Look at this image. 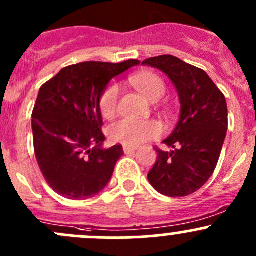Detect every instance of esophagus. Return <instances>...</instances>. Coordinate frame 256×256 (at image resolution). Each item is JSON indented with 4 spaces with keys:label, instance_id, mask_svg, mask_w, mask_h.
<instances>
[{
    "label": "esophagus",
    "instance_id": "esophagus-1",
    "mask_svg": "<svg viewBox=\"0 0 256 256\" xmlns=\"http://www.w3.org/2000/svg\"><path fill=\"white\" fill-rule=\"evenodd\" d=\"M124 152H125L126 154H134V152H135V147H132V146H126V144H124Z\"/></svg>",
    "mask_w": 256,
    "mask_h": 256
}]
</instances>
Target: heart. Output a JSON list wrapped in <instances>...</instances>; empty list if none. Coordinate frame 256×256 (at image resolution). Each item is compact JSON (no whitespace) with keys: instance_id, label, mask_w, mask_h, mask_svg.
I'll return each mask as SVG.
<instances>
[{"instance_id":"b5f03b06","label":"heart","mask_w":256,"mask_h":256,"mask_svg":"<svg viewBox=\"0 0 256 256\" xmlns=\"http://www.w3.org/2000/svg\"><path fill=\"white\" fill-rule=\"evenodd\" d=\"M131 84L144 98L151 102H157L166 92V85L158 76L150 72H141L130 78ZM118 88L110 85L100 99V112L104 118H112L118 109ZM162 134V126L154 120H135L122 118L112 124L109 128V136L114 142H120L126 146L138 147L146 141L158 138Z\"/></svg>"}]
</instances>
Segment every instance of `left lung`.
Masks as SVG:
<instances>
[{"instance_id": "1", "label": "left lung", "mask_w": 256, "mask_h": 256, "mask_svg": "<svg viewBox=\"0 0 256 256\" xmlns=\"http://www.w3.org/2000/svg\"><path fill=\"white\" fill-rule=\"evenodd\" d=\"M142 66L164 72L180 102L177 126L164 140L172 151L156 148L157 161L147 178L161 194L186 197L206 184L218 164L228 130L226 98L204 70L177 56H154Z\"/></svg>"}]
</instances>
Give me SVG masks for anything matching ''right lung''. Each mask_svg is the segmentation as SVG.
I'll return each instance as SVG.
<instances>
[{
    "label": "right lung",
    "instance_id": "add662e5",
    "mask_svg": "<svg viewBox=\"0 0 256 256\" xmlns=\"http://www.w3.org/2000/svg\"><path fill=\"white\" fill-rule=\"evenodd\" d=\"M140 64L84 62L62 69L40 86L32 112L34 154L52 190L69 200L102 192L124 154L102 146L100 99L110 80Z\"/></svg>",
    "mask_w": 256,
    "mask_h": 256
}]
</instances>
